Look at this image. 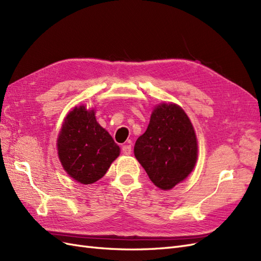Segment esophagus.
Returning <instances> with one entry per match:
<instances>
[{"instance_id":"1","label":"esophagus","mask_w":261,"mask_h":261,"mask_svg":"<svg viewBox=\"0 0 261 261\" xmlns=\"http://www.w3.org/2000/svg\"><path fill=\"white\" fill-rule=\"evenodd\" d=\"M122 151H123L124 154L129 155L132 153V147H130V145H124L122 147Z\"/></svg>"}]
</instances>
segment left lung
Segmentation results:
<instances>
[{"mask_svg":"<svg viewBox=\"0 0 261 261\" xmlns=\"http://www.w3.org/2000/svg\"><path fill=\"white\" fill-rule=\"evenodd\" d=\"M134 152L149 178L163 191L185 179L197 160V139L186 113L173 103L158 106Z\"/></svg>","mask_w":261,"mask_h":261,"instance_id":"1","label":"left lung"}]
</instances>
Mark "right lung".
I'll return each mask as SVG.
<instances>
[{
  "label": "right lung",
  "instance_id": "obj_1",
  "mask_svg": "<svg viewBox=\"0 0 261 261\" xmlns=\"http://www.w3.org/2000/svg\"><path fill=\"white\" fill-rule=\"evenodd\" d=\"M59 158L67 174L82 184L103 176L120 154V147L96 121L94 111L74 108L65 118L58 138Z\"/></svg>",
  "mask_w": 261,
  "mask_h": 261
}]
</instances>
